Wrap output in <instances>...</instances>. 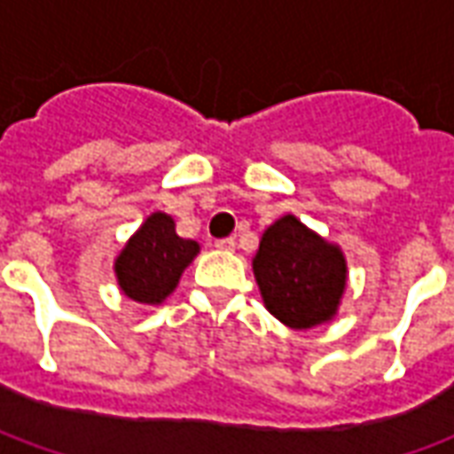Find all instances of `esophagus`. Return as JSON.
<instances>
[{"label":"esophagus","mask_w":454,"mask_h":454,"mask_svg":"<svg viewBox=\"0 0 454 454\" xmlns=\"http://www.w3.org/2000/svg\"><path fill=\"white\" fill-rule=\"evenodd\" d=\"M214 246H216L218 250H233V247H236V240H233V238H218V240H214Z\"/></svg>","instance_id":"esophagus-1"}]
</instances>
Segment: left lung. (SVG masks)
<instances>
[{"label": "left lung", "mask_w": 454, "mask_h": 454, "mask_svg": "<svg viewBox=\"0 0 454 454\" xmlns=\"http://www.w3.org/2000/svg\"><path fill=\"white\" fill-rule=\"evenodd\" d=\"M253 275L267 311L294 331H309L338 314L348 260L340 246L328 243L294 214H285L260 238Z\"/></svg>", "instance_id": "8db88e82"}]
</instances>
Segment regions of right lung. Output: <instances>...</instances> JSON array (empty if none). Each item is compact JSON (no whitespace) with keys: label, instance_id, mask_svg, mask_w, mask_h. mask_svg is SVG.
<instances>
[{"label":"right lung","instance_id":"1","mask_svg":"<svg viewBox=\"0 0 454 454\" xmlns=\"http://www.w3.org/2000/svg\"><path fill=\"white\" fill-rule=\"evenodd\" d=\"M199 250L197 240L177 236L175 218L153 211L114 260L119 289L136 304L160 306L177 289Z\"/></svg>","mask_w":454,"mask_h":454}]
</instances>
